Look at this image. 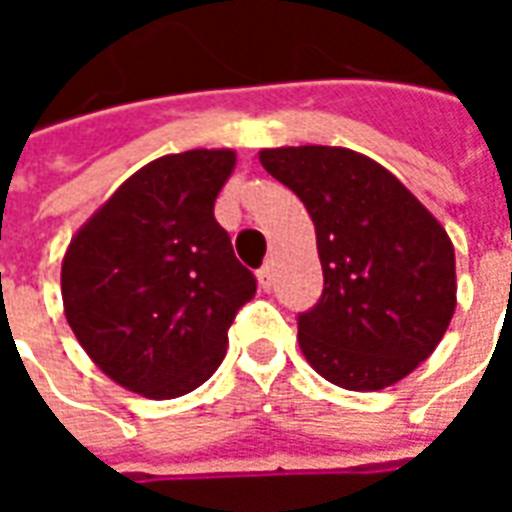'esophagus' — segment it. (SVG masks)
<instances>
[{"mask_svg": "<svg viewBox=\"0 0 512 512\" xmlns=\"http://www.w3.org/2000/svg\"><path fill=\"white\" fill-rule=\"evenodd\" d=\"M257 282H260L263 290H271V285H274V266L271 263H266V266L257 271Z\"/></svg>", "mask_w": 512, "mask_h": 512, "instance_id": "1", "label": "esophagus"}]
</instances>
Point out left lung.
Masks as SVG:
<instances>
[{
  "instance_id": "1",
  "label": "left lung",
  "mask_w": 512,
  "mask_h": 512,
  "mask_svg": "<svg viewBox=\"0 0 512 512\" xmlns=\"http://www.w3.org/2000/svg\"><path fill=\"white\" fill-rule=\"evenodd\" d=\"M260 164L310 213L323 293L299 345L326 381L370 392L425 362L455 312V252L428 208L345 147H274Z\"/></svg>"
}]
</instances>
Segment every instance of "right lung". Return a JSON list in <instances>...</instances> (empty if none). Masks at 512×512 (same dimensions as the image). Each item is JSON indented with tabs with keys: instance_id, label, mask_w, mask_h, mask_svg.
I'll list each match as a JSON object with an SVG mask.
<instances>
[{
	"instance_id": "obj_1",
	"label": "right lung",
	"mask_w": 512,
	"mask_h": 512,
	"mask_svg": "<svg viewBox=\"0 0 512 512\" xmlns=\"http://www.w3.org/2000/svg\"><path fill=\"white\" fill-rule=\"evenodd\" d=\"M233 167V150L150 161L65 252V318L95 365L131 392L169 400L205 384L255 296V274L213 216Z\"/></svg>"
}]
</instances>
